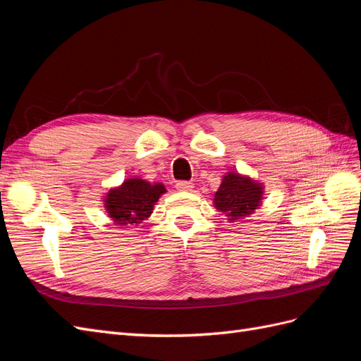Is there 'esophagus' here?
<instances>
[{
    "label": "esophagus",
    "mask_w": 361,
    "mask_h": 361,
    "mask_svg": "<svg viewBox=\"0 0 361 361\" xmlns=\"http://www.w3.org/2000/svg\"><path fill=\"white\" fill-rule=\"evenodd\" d=\"M176 188L179 191H191L194 188V185L191 182H187V180H180L176 183Z\"/></svg>",
    "instance_id": "1"
}]
</instances>
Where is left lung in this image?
I'll return each instance as SVG.
<instances>
[{"mask_svg": "<svg viewBox=\"0 0 361 361\" xmlns=\"http://www.w3.org/2000/svg\"><path fill=\"white\" fill-rule=\"evenodd\" d=\"M264 197V185L244 174L228 171L215 192L214 204L233 223L253 214Z\"/></svg>", "mask_w": 361, "mask_h": 361, "instance_id": "8db88e82", "label": "left lung"}]
</instances>
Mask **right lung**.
I'll list each match as a JSON object with an SVG mask.
<instances>
[{
	"instance_id": "1",
	"label": "right lung",
	"mask_w": 361,
	"mask_h": 361,
	"mask_svg": "<svg viewBox=\"0 0 361 361\" xmlns=\"http://www.w3.org/2000/svg\"><path fill=\"white\" fill-rule=\"evenodd\" d=\"M166 191L162 183H150L138 178L126 179L120 187L106 192L104 206L117 226H138L150 216L155 203Z\"/></svg>"
}]
</instances>
